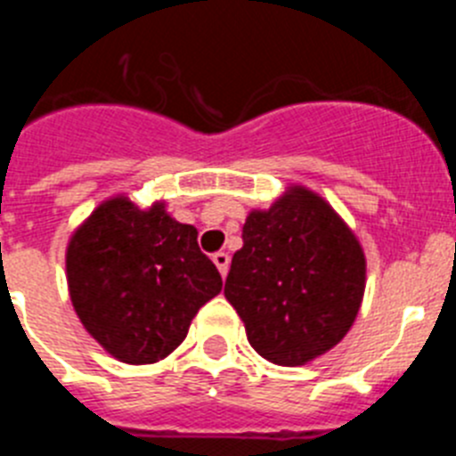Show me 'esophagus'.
Here are the masks:
<instances>
[{"label":"esophagus","mask_w":456,"mask_h":456,"mask_svg":"<svg viewBox=\"0 0 456 456\" xmlns=\"http://www.w3.org/2000/svg\"><path fill=\"white\" fill-rule=\"evenodd\" d=\"M212 260H215V265H216V269H219L221 276H225V273H228V265H231V256L224 251H219L212 256Z\"/></svg>","instance_id":"1"}]
</instances>
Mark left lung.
<instances>
[{
  "mask_svg": "<svg viewBox=\"0 0 456 456\" xmlns=\"http://www.w3.org/2000/svg\"><path fill=\"white\" fill-rule=\"evenodd\" d=\"M224 294L251 347L276 365H304L352 329L365 289L363 248L326 200L292 187L251 212Z\"/></svg>",
  "mask_w": 456,
  "mask_h": 456,
  "instance_id": "8db88e82",
  "label": "left lung"
}]
</instances>
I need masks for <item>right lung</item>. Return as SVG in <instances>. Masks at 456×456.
Wrapping results in <instances>:
<instances>
[{
    "instance_id": "obj_1",
    "label": "right lung",
    "mask_w": 456,
    "mask_h": 456,
    "mask_svg": "<svg viewBox=\"0 0 456 456\" xmlns=\"http://www.w3.org/2000/svg\"><path fill=\"white\" fill-rule=\"evenodd\" d=\"M193 225L162 203L139 209L104 200L72 235L68 288L84 329L123 363L167 358L193 315L221 292V273L199 248Z\"/></svg>"
}]
</instances>
